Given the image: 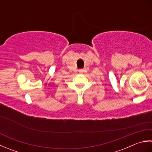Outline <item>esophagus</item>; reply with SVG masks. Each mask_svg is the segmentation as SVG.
<instances>
[{"instance_id":"1","label":"esophagus","mask_w":152,"mask_h":152,"mask_svg":"<svg viewBox=\"0 0 152 152\" xmlns=\"http://www.w3.org/2000/svg\"><path fill=\"white\" fill-rule=\"evenodd\" d=\"M83 71H84V70H83V69H81V70H79V72H80V73H83Z\"/></svg>"}]
</instances>
